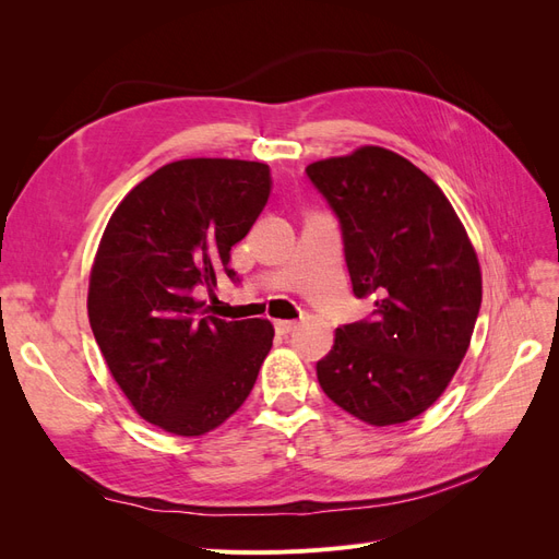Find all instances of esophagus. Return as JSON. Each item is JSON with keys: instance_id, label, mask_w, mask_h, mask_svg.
Returning <instances> with one entry per match:
<instances>
[{"instance_id": "esophagus-1", "label": "esophagus", "mask_w": 559, "mask_h": 559, "mask_svg": "<svg viewBox=\"0 0 559 559\" xmlns=\"http://www.w3.org/2000/svg\"><path fill=\"white\" fill-rule=\"evenodd\" d=\"M294 329H296V321H292V319H275V331H277L280 335L292 333Z\"/></svg>"}]
</instances>
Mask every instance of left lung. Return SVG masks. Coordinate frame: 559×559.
<instances>
[{
	"mask_svg": "<svg viewBox=\"0 0 559 559\" xmlns=\"http://www.w3.org/2000/svg\"><path fill=\"white\" fill-rule=\"evenodd\" d=\"M306 173L341 222L354 296L376 308L335 329L317 380L366 425H403L441 399L471 345L476 249L438 183L394 151L368 144Z\"/></svg>",
	"mask_w": 559,
	"mask_h": 559,
	"instance_id": "obj_1",
	"label": "left lung"
}]
</instances>
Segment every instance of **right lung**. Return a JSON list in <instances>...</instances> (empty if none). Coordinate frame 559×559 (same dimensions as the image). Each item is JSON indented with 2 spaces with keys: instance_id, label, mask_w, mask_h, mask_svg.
<instances>
[{
  "instance_id": "add662e5",
  "label": "right lung",
  "mask_w": 559,
  "mask_h": 559,
  "mask_svg": "<svg viewBox=\"0 0 559 559\" xmlns=\"http://www.w3.org/2000/svg\"><path fill=\"white\" fill-rule=\"evenodd\" d=\"M270 195L265 163L183 158L163 165L118 202L88 282V319L116 384L142 419L202 436L247 401L275 329L267 319L202 312L230 247Z\"/></svg>"
}]
</instances>
